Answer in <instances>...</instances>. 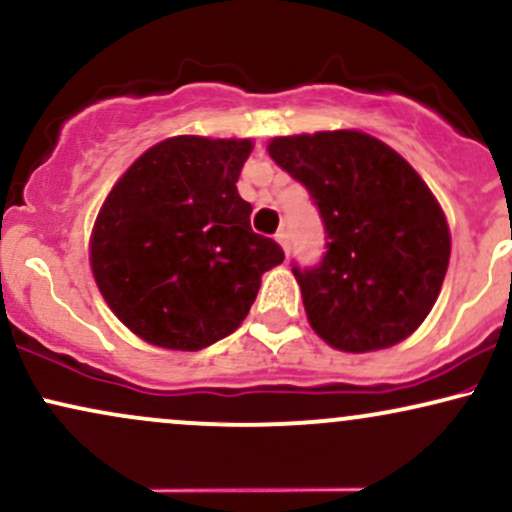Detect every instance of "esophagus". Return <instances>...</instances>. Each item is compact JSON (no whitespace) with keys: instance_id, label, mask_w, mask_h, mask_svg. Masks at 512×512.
I'll return each mask as SVG.
<instances>
[{"instance_id":"obj_1","label":"esophagus","mask_w":512,"mask_h":512,"mask_svg":"<svg viewBox=\"0 0 512 512\" xmlns=\"http://www.w3.org/2000/svg\"><path fill=\"white\" fill-rule=\"evenodd\" d=\"M274 238H276V243L281 245V250L289 252V236H286V231H279Z\"/></svg>"}]
</instances>
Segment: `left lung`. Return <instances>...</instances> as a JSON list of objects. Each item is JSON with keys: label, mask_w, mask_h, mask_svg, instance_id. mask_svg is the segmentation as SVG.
<instances>
[{"label": "left lung", "mask_w": 512, "mask_h": 512, "mask_svg": "<svg viewBox=\"0 0 512 512\" xmlns=\"http://www.w3.org/2000/svg\"><path fill=\"white\" fill-rule=\"evenodd\" d=\"M276 166L305 185L327 252L293 264L310 327L363 354L407 339L436 303L450 262L443 209L395 149L356 129L276 137Z\"/></svg>", "instance_id": "8db88e82"}]
</instances>
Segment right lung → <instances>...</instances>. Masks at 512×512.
<instances>
[{"instance_id": "add662e5", "label": "right lung", "mask_w": 512, "mask_h": 512, "mask_svg": "<svg viewBox=\"0 0 512 512\" xmlns=\"http://www.w3.org/2000/svg\"><path fill=\"white\" fill-rule=\"evenodd\" d=\"M250 139L173 137L129 166L91 233L105 303L144 342L199 351L238 330L284 250L238 195Z\"/></svg>"}]
</instances>
